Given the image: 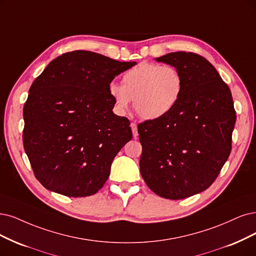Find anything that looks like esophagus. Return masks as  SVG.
<instances>
[{
  "mask_svg": "<svg viewBox=\"0 0 256 256\" xmlns=\"http://www.w3.org/2000/svg\"><path fill=\"white\" fill-rule=\"evenodd\" d=\"M130 128H132V132H133V136L134 138H137L138 136V132H137V124L134 122L130 123Z\"/></svg>",
  "mask_w": 256,
  "mask_h": 256,
  "instance_id": "obj_1",
  "label": "esophagus"
}]
</instances>
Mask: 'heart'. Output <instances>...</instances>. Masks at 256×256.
Instances as JSON below:
<instances>
[{
  "mask_svg": "<svg viewBox=\"0 0 256 256\" xmlns=\"http://www.w3.org/2000/svg\"><path fill=\"white\" fill-rule=\"evenodd\" d=\"M184 90L182 76L171 65L141 62L128 70L122 84L112 82L110 96L124 112L134 100V110L146 120L164 117L178 103Z\"/></svg>",
  "mask_w": 256,
  "mask_h": 256,
  "instance_id": "obj_1",
  "label": "heart"
}]
</instances>
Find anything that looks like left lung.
<instances>
[{
	"mask_svg": "<svg viewBox=\"0 0 256 256\" xmlns=\"http://www.w3.org/2000/svg\"><path fill=\"white\" fill-rule=\"evenodd\" d=\"M176 68L184 90L164 117L138 124L140 173L155 194L182 200L206 190L231 153L236 121L231 90L204 56L186 52L156 59Z\"/></svg>",
	"mask_w": 256,
	"mask_h": 256,
	"instance_id": "1",
	"label": "left lung"
}]
</instances>
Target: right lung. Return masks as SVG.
<instances>
[{"instance_id": "right-lung-1", "label": "right lung", "mask_w": 256, "mask_h": 256, "mask_svg": "<svg viewBox=\"0 0 256 256\" xmlns=\"http://www.w3.org/2000/svg\"><path fill=\"white\" fill-rule=\"evenodd\" d=\"M135 64L74 50L56 56L34 81L23 144L47 190L85 197L106 184L114 158L133 137L128 119L112 112L108 85Z\"/></svg>"}]
</instances>
